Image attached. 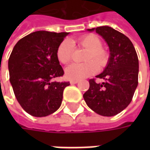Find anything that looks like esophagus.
<instances>
[{"instance_id": "1", "label": "esophagus", "mask_w": 150, "mask_h": 150, "mask_svg": "<svg viewBox=\"0 0 150 150\" xmlns=\"http://www.w3.org/2000/svg\"><path fill=\"white\" fill-rule=\"evenodd\" d=\"M79 82V80H71V84H75V83H77Z\"/></svg>"}]
</instances>
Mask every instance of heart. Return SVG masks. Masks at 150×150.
<instances>
[{
  "mask_svg": "<svg viewBox=\"0 0 150 150\" xmlns=\"http://www.w3.org/2000/svg\"><path fill=\"white\" fill-rule=\"evenodd\" d=\"M75 42L65 39L59 44L56 55L59 62L67 64L71 60ZM79 46L88 50L85 63H72L66 68V77L71 80H78L94 75L100 68H103L108 62V54L104 50L100 38L95 34H86L77 40ZM98 66H97V65Z\"/></svg>",
  "mask_w": 150,
  "mask_h": 150,
  "instance_id": "b5f03b06",
  "label": "heart"
}]
</instances>
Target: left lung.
I'll return each instance as SVG.
<instances>
[{
    "label": "left lung",
    "mask_w": 150,
    "mask_h": 150,
    "mask_svg": "<svg viewBox=\"0 0 150 150\" xmlns=\"http://www.w3.org/2000/svg\"><path fill=\"white\" fill-rule=\"evenodd\" d=\"M96 30L109 46L110 58L107 67L96 78L89 80V89L83 94L88 107L99 115L113 116L122 112L132 101L138 84V57L128 37L109 26L88 29Z\"/></svg>",
    "instance_id": "obj_1"
}]
</instances>
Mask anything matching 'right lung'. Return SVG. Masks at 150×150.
Listing matches in <instances>:
<instances>
[{
	"mask_svg": "<svg viewBox=\"0 0 150 150\" xmlns=\"http://www.w3.org/2000/svg\"><path fill=\"white\" fill-rule=\"evenodd\" d=\"M67 34L33 32L18 41L9 56V81L18 103L31 116H49L61 106L70 83L52 79L64 74L56 52Z\"/></svg>",
	"mask_w": 150,
	"mask_h": 150,
	"instance_id": "add662e5",
	"label": "right lung"
}]
</instances>
